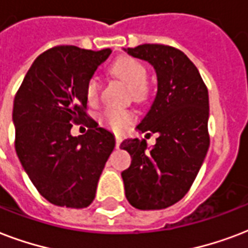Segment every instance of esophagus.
<instances>
[{"label":"esophagus","instance_id":"esophagus-1","mask_svg":"<svg viewBox=\"0 0 248 248\" xmlns=\"http://www.w3.org/2000/svg\"><path fill=\"white\" fill-rule=\"evenodd\" d=\"M121 138L120 137H117L116 138V148H120V145H121Z\"/></svg>","mask_w":248,"mask_h":248}]
</instances>
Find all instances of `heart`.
<instances>
[{"label": "heart", "mask_w": 248, "mask_h": 248, "mask_svg": "<svg viewBox=\"0 0 248 248\" xmlns=\"http://www.w3.org/2000/svg\"><path fill=\"white\" fill-rule=\"evenodd\" d=\"M111 74L121 78L130 86L131 97L137 101H141L147 97L148 87H147V69L137 58L128 56L118 57L110 65ZM84 93L90 103H94L99 99L100 82L96 77H91L84 87ZM134 118L132 111L127 109H117L107 108L99 114L100 122L105 127L110 128L114 132H122L127 127Z\"/></svg>", "instance_id": "heart-1"}]
</instances>
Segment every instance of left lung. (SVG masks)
Instances as JSON below:
<instances>
[{
	"label": "left lung",
	"mask_w": 248,
	"mask_h": 248,
	"mask_svg": "<svg viewBox=\"0 0 248 248\" xmlns=\"http://www.w3.org/2000/svg\"><path fill=\"white\" fill-rule=\"evenodd\" d=\"M126 52L156 70L157 93L138 128L158 132V138L149 151L144 139L122 141V149L131 156V165L122 171L124 194L138 209H164L188 192L207 155L208 90L196 66L179 49L143 44Z\"/></svg>",
	"instance_id": "obj_1"
}]
</instances>
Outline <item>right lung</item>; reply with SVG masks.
<instances>
[{"mask_svg":"<svg viewBox=\"0 0 248 248\" xmlns=\"http://www.w3.org/2000/svg\"><path fill=\"white\" fill-rule=\"evenodd\" d=\"M110 53L53 46L36 58L15 94V151L36 190L54 205L88 207L116 145L113 134L87 114L84 93ZM73 124L89 130L73 137Z\"/></svg>","mask_w":248,"mask_h":248,"instance_id":"obj_1","label":"right lung"}]
</instances>
